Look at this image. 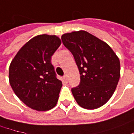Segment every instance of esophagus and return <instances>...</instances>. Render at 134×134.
<instances>
[{
  "mask_svg": "<svg viewBox=\"0 0 134 134\" xmlns=\"http://www.w3.org/2000/svg\"><path fill=\"white\" fill-rule=\"evenodd\" d=\"M63 80H64V82H66V83H67V81H68V79H67V76H64V77H63Z\"/></svg>",
  "mask_w": 134,
  "mask_h": 134,
  "instance_id": "obj_1",
  "label": "esophagus"
}]
</instances>
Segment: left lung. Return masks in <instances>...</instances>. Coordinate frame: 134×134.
Instances as JSON below:
<instances>
[{
    "label": "left lung",
    "mask_w": 134,
    "mask_h": 134,
    "mask_svg": "<svg viewBox=\"0 0 134 134\" xmlns=\"http://www.w3.org/2000/svg\"><path fill=\"white\" fill-rule=\"evenodd\" d=\"M64 45L73 55L80 73V84L72 88L76 102L88 110L108 102L120 77V62L107 43L84 31L62 36Z\"/></svg>",
    "instance_id": "1"
}]
</instances>
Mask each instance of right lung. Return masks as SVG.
Wrapping results in <instances>:
<instances>
[{
  "instance_id": "1",
  "label": "right lung",
  "mask_w": 134,
  "mask_h": 134,
  "mask_svg": "<svg viewBox=\"0 0 134 134\" xmlns=\"http://www.w3.org/2000/svg\"><path fill=\"white\" fill-rule=\"evenodd\" d=\"M61 44L56 35H37L20 49L9 65L12 90L30 108L47 111L57 104L62 82L56 78L51 57Z\"/></svg>"
}]
</instances>
